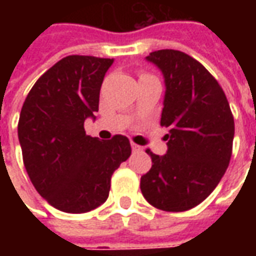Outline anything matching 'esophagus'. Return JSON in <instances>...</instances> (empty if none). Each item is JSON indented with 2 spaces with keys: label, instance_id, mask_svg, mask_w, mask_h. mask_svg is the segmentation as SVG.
<instances>
[{
  "label": "esophagus",
  "instance_id": "obj_1",
  "mask_svg": "<svg viewBox=\"0 0 256 256\" xmlns=\"http://www.w3.org/2000/svg\"><path fill=\"white\" fill-rule=\"evenodd\" d=\"M132 150H133V152H140V150H142V146H140L136 142H132Z\"/></svg>",
  "mask_w": 256,
  "mask_h": 256
}]
</instances>
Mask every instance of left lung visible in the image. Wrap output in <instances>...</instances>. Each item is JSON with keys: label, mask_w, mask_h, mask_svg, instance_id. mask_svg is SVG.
<instances>
[{"label": "left lung", "mask_w": 256, "mask_h": 256, "mask_svg": "<svg viewBox=\"0 0 256 256\" xmlns=\"http://www.w3.org/2000/svg\"><path fill=\"white\" fill-rule=\"evenodd\" d=\"M166 84L160 126L167 154L155 155L141 177L146 202L163 211H186L208 198L229 166L234 137L230 106L218 80L203 64L174 49L150 53Z\"/></svg>", "instance_id": "left-lung-1"}]
</instances>
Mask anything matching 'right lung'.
Instances as JSON below:
<instances>
[{
    "instance_id": "right-lung-1",
    "label": "right lung",
    "mask_w": 256,
    "mask_h": 256,
    "mask_svg": "<svg viewBox=\"0 0 256 256\" xmlns=\"http://www.w3.org/2000/svg\"><path fill=\"white\" fill-rule=\"evenodd\" d=\"M112 63L79 54L62 58L40 76L22 106L18 136L26 172L36 192L64 212L82 214L104 203L112 174L132 154L124 136L100 141L84 133Z\"/></svg>"
}]
</instances>
